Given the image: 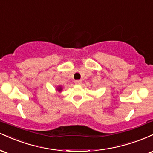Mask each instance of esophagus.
<instances>
[{"mask_svg":"<svg viewBox=\"0 0 153 153\" xmlns=\"http://www.w3.org/2000/svg\"><path fill=\"white\" fill-rule=\"evenodd\" d=\"M75 85H80V84L82 83V80H75Z\"/></svg>","mask_w":153,"mask_h":153,"instance_id":"esophagus-1","label":"esophagus"}]
</instances>
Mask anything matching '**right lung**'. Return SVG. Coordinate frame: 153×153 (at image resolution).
I'll return each instance as SVG.
<instances>
[{
	"instance_id": "obj_1",
	"label": "right lung",
	"mask_w": 153,
	"mask_h": 153,
	"mask_svg": "<svg viewBox=\"0 0 153 153\" xmlns=\"http://www.w3.org/2000/svg\"><path fill=\"white\" fill-rule=\"evenodd\" d=\"M56 91H57V92L61 93L62 91V86H61V85H58V86H57L56 87Z\"/></svg>"
}]
</instances>
